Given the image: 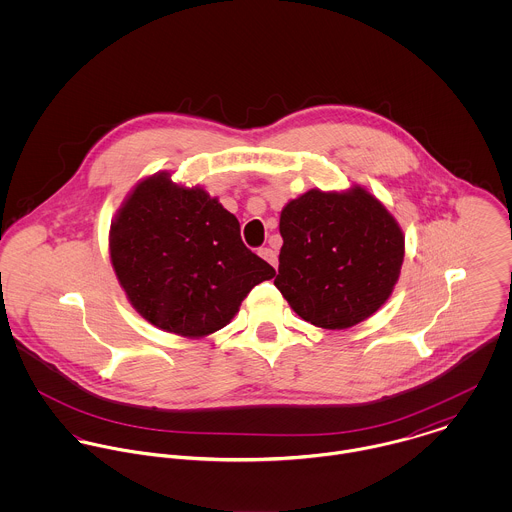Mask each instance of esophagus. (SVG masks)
<instances>
[{
  "label": "esophagus",
  "mask_w": 512,
  "mask_h": 512,
  "mask_svg": "<svg viewBox=\"0 0 512 512\" xmlns=\"http://www.w3.org/2000/svg\"><path fill=\"white\" fill-rule=\"evenodd\" d=\"M268 264H272L276 270H278V256H276V252L272 250V248H260V252H258Z\"/></svg>",
  "instance_id": "esophagus-1"
}]
</instances>
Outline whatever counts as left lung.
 <instances>
[{
  "label": "left lung",
  "instance_id": "left-lung-1",
  "mask_svg": "<svg viewBox=\"0 0 512 512\" xmlns=\"http://www.w3.org/2000/svg\"><path fill=\"white\" fill-rule=\"evenodd\" d=\"M280 268L274 280L293 311L321 329H349L394 292L404 232L361 185L309 189L280 213Z\"/></svg>",
  "mask_w": 512,
  "mask_h": 512
}]
</instances>
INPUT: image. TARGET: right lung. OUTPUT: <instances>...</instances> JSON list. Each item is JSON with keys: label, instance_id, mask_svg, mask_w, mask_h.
Returning a JSON list of instances; mask_svg holds the SVG:
<instances>
[{"label": "right lung", "instance_id": "obj_1", "mask_svg": "<svg viewBox=\"0 0 512 512\" xmlns=\"http://www.w3.org/2000/svg\"><path fill=\"white\" fill-rule=\"evenodd\" d=\"M108 252L132 307L185 339L226 327L250 290L276 276L244 246L219 197L175 183L169 171L134 185L110 224Z\"/></svg>", "mask_w": 512, "mask_h": 512}]
</instances>
